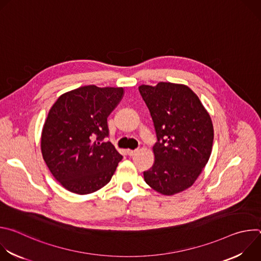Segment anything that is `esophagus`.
I'll list each match as a JSON object with an SVG mask.
<instances>
[{
	"label": "esophagus",
	"mask_w": 261,
	"mask_h": 261,
	"mask_svg": "<svg viewBox=\"0 0 261 261\" xmlns=\"http://www.w3.org/2000/svg\"><path fill=\"white\" fill-rule=\"evenodd\" d=\"M136 153H137V150H127L128 156H134Z\"/></svg>",
	"instance_id": "1"
}]
</instances>
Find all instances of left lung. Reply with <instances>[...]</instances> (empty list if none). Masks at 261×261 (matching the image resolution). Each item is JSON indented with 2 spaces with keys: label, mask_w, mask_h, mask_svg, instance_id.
<instances>
[{
  "label": "left lung",
  "mask_w": 261,
  "mask_h": 261,
  "mask_svg": "<svg viewBox=\"0 0 261 261\" xmlns=\"http://www.w3.org/2000/svg\"><path fill=\"white\" fill-rule=\"evenodd\" d=\"M139 93L154 123L155 162L143 172L145 182L163 195L190 188L205 167L213 148L214 127L207 110L187 86L141 85Z\"/></svg>",
  "instance_id": "8db88e82"
}]
</instances>
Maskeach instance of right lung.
Returning a JSON list of instances; mask_svg holds the SVG:
<instances>
[{
  "label": "right lung",
  "instance_id": "right-lung-1",
  "mask_svg": "<svg viewBox=\"0 0 261 261\" xmlns=\"http://www.w3.org/2000/svg\"><path fill=\"white\" fill-rule=\"evenodd\" d=\"M123 88L81 87L61 95L41 133V152L54 177L72 193L86 195L109 182L122 155L108 136L107 118Z\"/></svg>",
  "mask_w": 261,
  "mask_h": 261
}]
</instances>
